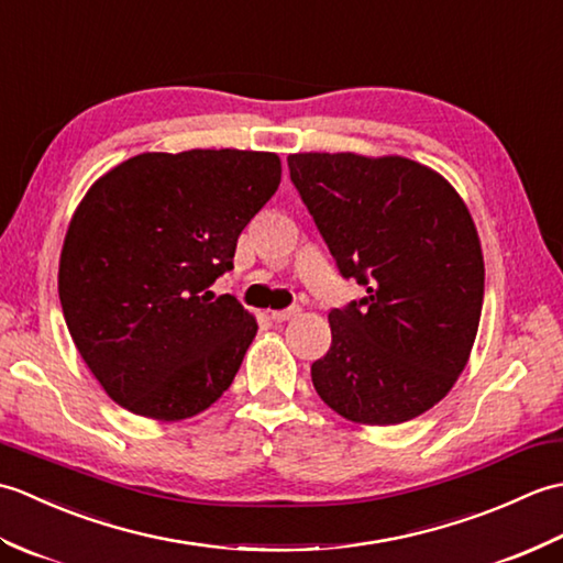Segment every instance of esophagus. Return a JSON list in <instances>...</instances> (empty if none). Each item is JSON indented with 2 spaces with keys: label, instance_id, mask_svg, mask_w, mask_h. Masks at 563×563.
<instances>
[{
  "label": "esophagus",
  "instance_id": "esophagus-1",
  "mask_svg": "<svg viewBox=\"0 0 563 563\" xmlns=\"http://www.w3.org/2000/svg\"><path fill=\"white\" fill-rule=\"evenodd\" d=\"M297 314H300V307H288V309H278V312H271V319L273 321H288Z\"/></svg>",
  "mask_w": 563,
  "mask_h": 563
}]
</instances>
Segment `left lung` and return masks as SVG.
Returning a JSON list of instances; mask_svg holds the SVG:
<instances>
[{"instance_id": "8db88e82", "label": "left lung", "mask_w": 563, "mask_h": 563, "mask_svg": "<svg viewBox=\"0 0 563 563\" xmlns=\"http://www.w3.org/2000/svg\"><path fill=\"white\" fill-rule=\"evenodd\" d=\"M290 178L361 302L331 309L314 389L353 423L426 413L470 361L484 302V256L470 210L445 178L406 157L300 152Z\"/></svg>"}]
</instances>
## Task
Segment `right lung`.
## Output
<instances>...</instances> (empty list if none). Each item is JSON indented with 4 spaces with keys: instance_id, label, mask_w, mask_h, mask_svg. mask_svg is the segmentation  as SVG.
<instances>
[{
    "instance_id": "add662e5",
    "label": "right lung",
    "mask_w": 563,
    "mask_h": 563,
    "mask_svg": "<svg viewBox=\"0 0 563 563\" xmlns=\"http://www.w3.org/2000/svg\"><path fill=\"white\" fill-rule=\"evenodd\" d=\"M280 172L273 152H145L81 198L59 254V305L84 363L123 409L184 421L232 385L258 324L208 288L232 271L236 239Z\"/></svg>"
}]
</instances>
